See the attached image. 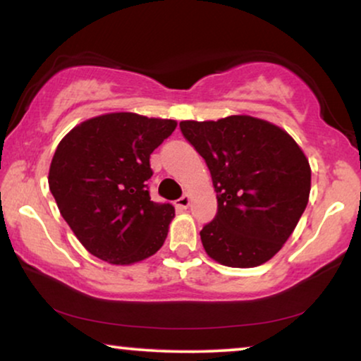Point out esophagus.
<instances>
[{
  "label": "esophagus",
  "mask_w": 361,
  "mask_h": 361,
  "mask_svg": "<svg viewBox=\"0 0 361 361\" xmlns=\"http://www.w3.org/2000/svg\"><path fill=\"white\" fill-rule=\"evenodd\" d=\"M189 205H190V197L187 194L182 195L180 199L176 202V207H177V209H180V210H185Z\"/></svg>",
  "instance_id": "1"
}]
</instances>
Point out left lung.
<instances>
[{"mask_svg":"<svg viewBox=\"0 0 361 361\" xmlns=\"http://www.w3.org/2000/svg\"><path fill=\"white\" fill-rule=\"evenodd\" d=\"M179 126L205 159L216 192L215 219L200 231L207 255L230 268L266 263L307 207V157L284 130L253 116Z\"/></svg>","mask_w":361,"mask_h":361,"instance_id":"obj_1","label":"left lung"}]
</instances>
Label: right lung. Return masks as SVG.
Masks as SVG:
<instances>
[{
  "label": "right lung",
  "instance_id": "right-lung-1",
  "mask_svg": "<svg viewBox=\"0 0 361 361\" xmlns=\"http://www.w3.org/2000/svg\"><path fill=\"white\" fill-rule=\"evenodd\" d=\"M176 126L174 120L108 113L80 123L59 142L49 189L93 256L133 264L164 245L174 207L151 200L149 157Z\"/></svg>",
  "mask_w": 361,
  "mask_h": 361
}]
</instances>
